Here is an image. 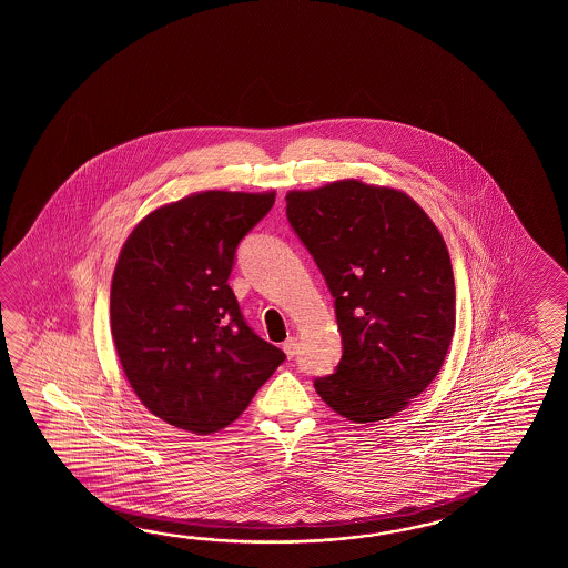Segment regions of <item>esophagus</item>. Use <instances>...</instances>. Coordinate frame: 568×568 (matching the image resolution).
I'll use <instances>...</instances> for the list:
<instances>
[{
  "label": "esophagus",
  "mask_w": 568,
  "mask_h": 568,
  "mask_svg": "<svg viewBox=\"0 0 568 568\" xmlns=\"http://www.w3.org/2000/svg\"><path fill=\"white\" fill-rule=\"evenodd\" d=\"M282 349H284V353L288 355L290 359L298 353V338L296 337H288L286 341H284V345H282Z\"/></svg>",
  "instance_id": "1"
}]
</instances>
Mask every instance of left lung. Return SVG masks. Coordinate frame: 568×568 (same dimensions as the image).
<instances>
[{
	"mask_svg": "<svg viewBox=\"0 0 568 568\" xmlns=\"http://www.w3.org/2000/svg\"><path fill=\"white\" fill-rule=\"evenodd\" d=\"M290 227L335 298L343 355L314 389L351 423L404 410L435 379L455 333L447 243L410 196L355 179L286 194Z\"/></svg>",
	"mask_w": 568,
	"mask_h": 568,
	"instance_id": "left-lung-1",
	"label": "left lung"
}]
</instances>
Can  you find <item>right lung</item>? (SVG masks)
I'll return each mask as SVG.
<instances>
[{
  "instance_id": "obj_1",
  "label": "right lung",
  "mask_w": 568,
  "mask_h": 568,
  "mask_svg": "<svg viewBox=\"0 0 568 568\" xmlns=\"http://www.w3.org/2000/svg\"><path fill=\"white\" fill-rule=\"evenodd\" d=\"M274 199L194 193L152 211L121 247L109 304L121 367L145 408L181 430L230 426L286 359L247 326L227 284Z\"/></svg>"
}]
</instances>
